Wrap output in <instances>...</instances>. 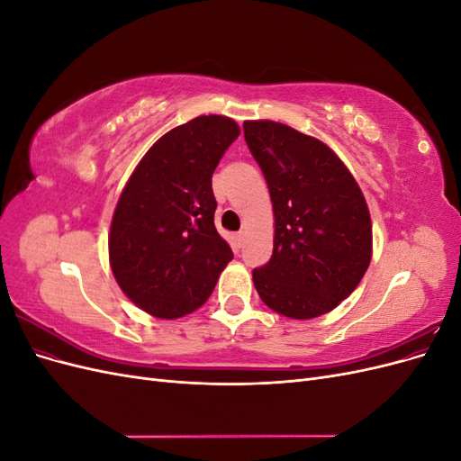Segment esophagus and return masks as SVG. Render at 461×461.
<instances>
[{"mask_svg":"<svg viewBox=\"0 0 461 461\" xmlns=\"http://www.w3.org/2000/svg\"><path fill=\"white\" fill-rule=\"evenodd\" d=\"M244 239H246V232H239V234H236V248H242Z\"/></svg>","mask_w":461,"mask_h":461,"instance_id":"34e87169","label":"esophagus"}]
</instances>
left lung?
Returning a JSON list of instances; mask_svg holds the SVG:
<instances>
[{"label": "left lung", "mask_w": 461, "mask_h": 461, "mask_svg": "<svg viewBox=\"0 0 461 461\" xmlns=\"http://www.w3.org/2000/svg\"><path fill=\"white\" fill-rule=\"evenodd\" d=\"M244 138L267 180L275 217L273 256L252 273L258 294L290 319L325 315L352 294L371 263L364 192L319 138L269 119L244 121Z\"/></svg>", "instance_id": "obj_1"}]
</instances>
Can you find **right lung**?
Wrapping results in <instances>:
<instances>
[{
    "instance_id": "add662e5",
    "label": "right lung",
    "mask_w": 461,
    "mask_h": 461,
    "mask_svg": "<svg viewBox=\"0 0 461 461\" xmlns=\"http://www.w3.org/2000/svg\"><path fill=\"white\" fill-rule=\"evenodd\" d=\"M240 127L200 115L165 132L124 185L109 229V265L142 312L176 319L212 296L232 249L215 229L212 176Z\"/></svg>"
}]
</instances>
